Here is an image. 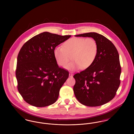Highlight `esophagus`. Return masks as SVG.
Masks as SVG:
<instances>
[{"label": "esophagus", "instance_id": "1", "mask_svg": "<svg viewBox=\"0 0 134 134\" xmlns=\"http://www.w3.org/2000/svg\"><path fill=\"white\" fill-rule=\"evenodd\" d=\"M73 74L72 73H69V77H72V76H73Z\"/></svg>", "mask_w": 134, "mask_h": 134}]
</instances>
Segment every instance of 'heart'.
<instances>
[{"label":"heart","mask_w":134,"mask_h":134,"mask_svg":"<svg viewBox=\"0 0 134 134\" xmlns=\"http://www.w3.org/2000/svg\"><path fill=\"white\" fill-rule=\"evenodd\" d=\"M54 56L57 64L64 67L71 60H73L66 68L71 71L80 68L84 70L94 63L98 53V45L92 38H73L66 41L63 48L57 46L54 49Z\"/></svg>","instance_id":"heart-1"}]
</instances>
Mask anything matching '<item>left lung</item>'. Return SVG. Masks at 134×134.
I'll use <instances>...</instances> for the list:
<instances>
[{
  "instance_id": "obj_1",
  "label": "left lung",
  "mask_w": 134,
  "mask_h": 134,
  "mask_svg": "<svg viewBox=\"0 0 134 134\" xmlns=\"http://www.w3.org/2000/svg\"><path fill=\"white\" fill-rule=\"evenodd\" d=\"M75 36L94 38L98 45V53L90 67L73 76L76 81L74 94L84 105H102L114 98L121 83L119 53L113 43L100 34L93 32Z\"/></svg>"
}]
</instances>
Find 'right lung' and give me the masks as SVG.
<instances>
[{"label": "right lung", "instance_id": "1", "mask_svg": "<svg viewBox=\"0 0 134 134\" xmlns=\"http://www.w3.org/2000/svg\"><path fill=\"white\" fill-rule=\"evenodd\" d=\"M71 36L44 32L23 46L18 56L15 75L18 91L26 102L45 107L56 102L69 72L58 66L53 51Z\"/></svg>", "mask_w": 134, "mask_h": 134}]
</instances>
